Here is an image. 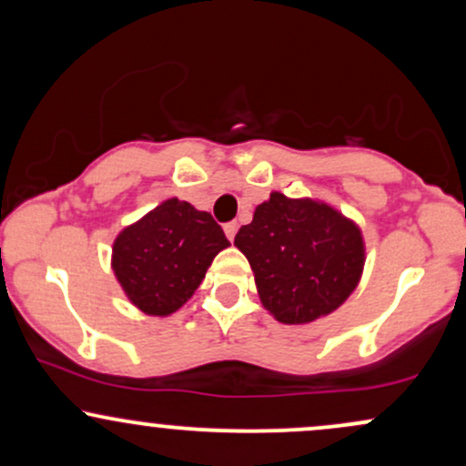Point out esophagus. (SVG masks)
<instances>
[{"label": "esophagus", "instance_id": "1", "mask_svg": "<svg viewBox=\"0 0 466 466\" xmlns=\"http://www.w3.org/2000/svg\"><path fill=\"white\" fill-rule=\"evenodd\" d=\"M223 229H226V237L229 238V240H234V237H237V229H238V226H237V223H226V228H223Z\"/></svg>", "mask_w": 466, "mask_h": 466}]
</instances>
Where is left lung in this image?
Here are the masks:
<instances>
[{
    "label": "left lung",
    "mask_w": 466,
    "mask_h": 466,
    "mask_svg": "<svg viewBox=\"0 0 466 466\" xmlns=\"http://www.w3.org/2000/svg\"><path fill=\"white\" fill-rule=\"evenodd\" d=\"M263 307L282 324L333 313L360 285L366 245L355 221L315 199L271 192L234 237Z\"/></svg>",
    "instance_id": "obj_1"
}]
</instances>
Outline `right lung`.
<instances>
[{"label": "right lung", "mask_w": 466, "mask_h": 466, "mask_svg": "<svg viewBox=\"0 0 466 466\" xmlns=\"http://www.w3.org/2000/svg\"><path fill=\"white\" fill-rule=\"evenodd\" d=\"M228 245L210 212L173 197L117 234L111 267L122 291L142 313L164 318L190 300L215 256Z\"/></svg>", "instance_id": "1"}]
</instances>
